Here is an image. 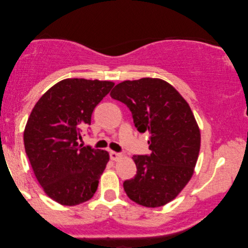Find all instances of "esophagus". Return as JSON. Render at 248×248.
Segmentation results:
<instances>
[{"label": "esophagus", "mask_w": 248, "mask_h": 248, "mask_svg": "<svg viewBox=\"0 0 248 248\" xmlns=\"http://www.w3.org/2000/svg\"><path fill=\"white\" fill-rule=\"evenodd\" d=\"M121 157H122V155H121V154H119V153H115V152H109V158H111L112 160L116 161L117 159H120Z\"/></svg>", "instance_id": "1"}]
</instances>
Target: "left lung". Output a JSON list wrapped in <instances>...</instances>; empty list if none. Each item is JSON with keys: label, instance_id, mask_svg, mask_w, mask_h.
Here are the masks:
<instances>
[{"label": "left lung", "instance_id": "8db88e82", "mask_svg": "<svg viewBox=\"0 0 248 248\" xmlns=\"http://www.w3.org/2000/svg\"><path fill=\"white\" fill-rule=\"evenodd\" d=\"M111 97L132 112L140 133H149L151 155H135L137 172L123 186L132 201L158 208L172 201L191 179L201 134L186 101L171 84L157 78L123 81Z\"/></svg>", "mask_w": 248, "mask_h": 248}]
</instances>
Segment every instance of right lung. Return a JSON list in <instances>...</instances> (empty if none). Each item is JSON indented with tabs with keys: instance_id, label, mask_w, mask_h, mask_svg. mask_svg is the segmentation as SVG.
<instances>
[{
	"instance_id": "right-lung-1",
	"label": "right lung",
	"mask_w": 248,
	"mask_h": 248,
	"mask_svg": "<svg viewBox=\"0 0 248 248\" xmlns=\"http://www.w3.org/2000/svg\"><path fill=\"white\" fill-rule=\"evenodd\" d=\"M113 86L111 81L62 80L40 97L28 117L26 155L45 193L60 204L77 205L94 196L109 155L77 140Z\"/></svg>"
}]
</instances>
